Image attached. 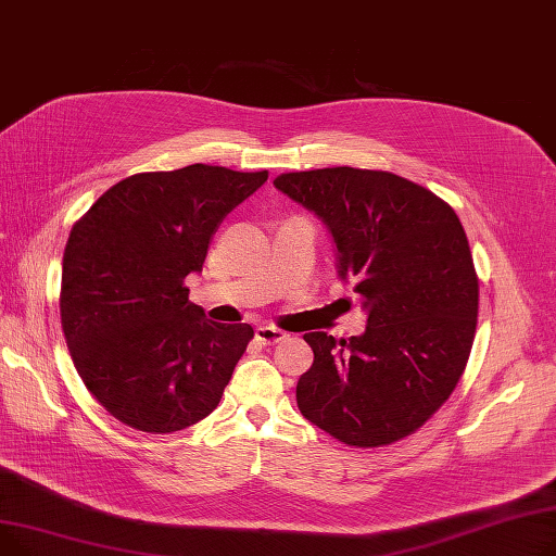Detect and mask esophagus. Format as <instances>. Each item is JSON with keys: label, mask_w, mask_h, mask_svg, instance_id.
<instances>
[{"label": "esophagus", "mask_w": 556, "mask_h": 556, "mask_svg": "<svg viewBox=\"0 0 556 556\" xmlns=\"http://www.w3.org/2000/svg\"><path fill=\"white\" fill-rule=\"evenodd\" d=\"M287 337V332H282L280 328H276V325H260V328H255V339L263 341L265 345H271V343H278Z\"/></svg>", "instance_id": "34e87169"}]
</instances>
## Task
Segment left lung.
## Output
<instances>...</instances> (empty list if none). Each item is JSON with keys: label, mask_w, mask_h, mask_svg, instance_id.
<instances>
[{"label": "left lung", "mask_w": 556, "mask_h": 556, "mask_svg": "<svg viewBox=\"0 0 556 556\" xmlns=\"http://www.w3.org/2000/svg\"><path fill=\"white\" fill-rule=\"evenodd\" d=\"M334 238L339 278L368 309L362 337L307 332L301 413L339 442L388 446L415 433L458 386L476 337L478 274L465 228L435 192L364 168L274 179Z\"/></svg>", "instance_id": "left-lung-1"}]
</instances>
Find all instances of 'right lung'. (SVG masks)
<instances>
[{
	"label": "right lung",
	"instance_id": "right-lung-1",
	"mask_svg": "<svg viewBox=\"0 0 556 556\" xmlns=\"http://www.w3.org/2000/svg\"><path fill=\"white\" fill-rule=\"evenodd\" d=\"M269 173L192 166L114 184L74 224L62 257L60 318L74 366L112 417L175 433L211 415L253 339L188 301L215 228Z\"/></svg>",
	"mask_w": 556,
	"mask_h": 556
}]
</instances>
